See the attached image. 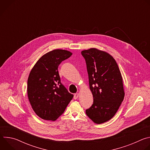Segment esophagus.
I'll list each match as a JSON object with an SVG mask.
<instances>
[{"label": "esophagus", "instance_id": "34e87169", "mask_svg": "<svg viewBox=\"0 0 150 150\" xmlns=\"http://www.w3.org/2000/svg\"><path fill=\"white\" fill-rule=\"evenodd\" d=\"M79 96V93H76V94H74V99H77L78 98V97Z\"/></svg>", "mask_w": 150, "mask_h": 150}]
</instances>
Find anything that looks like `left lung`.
I'll return each mask as SVG.
<instances>
[{
    "label": "left lung",
    "mask_w": 150,
    "mask_h": 150,
    "mask_svg": "<svg viewBox=\"0 0 150 150\" xmlns=\"http://www.w3.org/2000/svg\"><path fill=\"white\" fill-rule=\"evenodd\" d=\"M86 61L93 104L85 111L93 122L101 124L116 113L125 97L123 79L115 59L96 48L81 52Z\"/></svg>",
    "instance_id": "obj_1"
}]
</instances>
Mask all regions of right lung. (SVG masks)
Instances as JSON below:
<instances>
[{"label": "right lung", "instance_id": "right-lung-1", "mask_svg": "<svg viewBox=\"0 0 150 150\" xmlns=\"http://www.w3.org/2000/svg\"><path fill=\"white\" fill-rule=\"evenodd\" d=\"M72 53L55 49L42 55L32 68L27 81L28 100L40 118L54 121L65 110L74 95L60 82L58 67Z\"/></svg>", "mask_w": 150, "mask_h": 150}]
</instances>
